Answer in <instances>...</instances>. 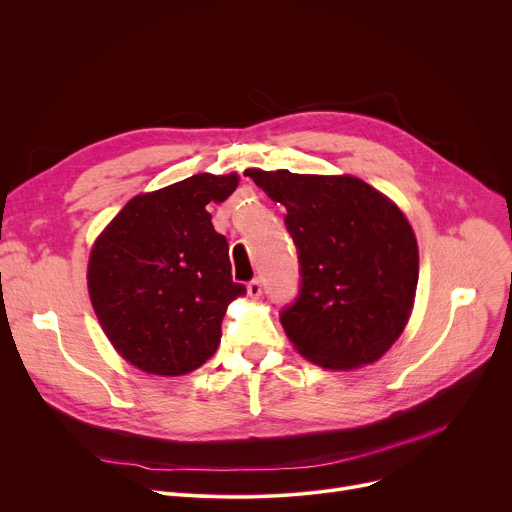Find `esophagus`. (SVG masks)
<instances>
[{"label":"esophagus","mask_w":512,"mask_h":512,"mask_svg":"<svg viewBox=\"0 0 512 512\" xmlns=\"http://www.w3.org/2000/svg\"><path fill=\"white\" fill-rule=\"evenodd\" d=\"M247 290H249V297H251V299H259V297H261V280H259V278H253V280L247 284Z\"/></svg>","instance_id":"1"}]
</instances>
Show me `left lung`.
Masks as SVG:
<instances>
[{
  "label": "left lung",
  "mask_w": 512,
  "mask_h": 512,
  "mask_svg": "<svg viewBox=\"0 0 512 512\" xmlns=\"http://www.w3.org/2000/svg\"><path fill=\"white\" fill-rule=\"evenodd\" d=\"M286 207L299 255V294L280 313L309 361L353 369L378 361L405 330L419 278L413 228L400 209L353 176L249 170Z\"/></svg>",
  "instance_id": "obj_1"
}]
</instances>
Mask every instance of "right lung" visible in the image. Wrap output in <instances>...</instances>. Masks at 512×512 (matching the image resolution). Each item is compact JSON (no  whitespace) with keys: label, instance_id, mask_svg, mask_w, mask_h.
<instances>
[{"label":"right lung","instance_id":"1","mask_svg":"<svg viewBox=\"0 0 512 512\" xmlns=\"http://www.w3.org/2000/svg\"><path fill=\"white\" fill-rule=\"evenodd\" d=\"M236 186V174H195L130 199L97 238L91 303L134 367L182 375L218 348L228 303L247 288L232 280L226 236L205 207L226 201Z\"/></svg>","mask_w":512,"mask_h":512}]
</instances>
